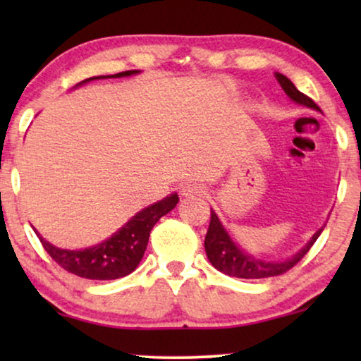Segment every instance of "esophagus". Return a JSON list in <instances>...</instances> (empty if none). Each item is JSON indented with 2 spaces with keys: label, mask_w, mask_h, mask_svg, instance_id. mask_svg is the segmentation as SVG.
I'll return each instance as SVG.
<instances>
[{
  "label": "esophagus",
  "mask_w": 361,
  "mask_h": 361,
  "mask_svg": "<svg viewBox=\"0 0 361 361\" xmlns=\"http://www.w3.org/2000/svg\"><path fill=\"white\" fill-rule=\"evenodd\" d=\"M204 194V187H202L199 182H185V184H182L180 187V195L182 197H187V199H190V197H195V195H202Z\"/></svg>",
  "instance_id": "1"
}]
</instances>
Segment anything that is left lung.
<instances>
[{
	"label": "left lung",
	"mask_w": 361,
	"mask_h": 361,
	"mask_svg": "<svg viewBox=\"0 0 361 361\" xmlns=\"http://www.w3.org/2000/svg\"><path fill=\"white\" fill-rule=\"evenodd\" d=\"M276 78H278L281 87H283V90L286 93H288L290 100L300 103V105L304 106L314 108V110H319V106L315 105L312 98H309L307 95H304L302 92H299L288 77L283 75V73H276ZM322 230L324 228H320L317 233L312 236V240L309 241L307 246H305L300 253L295 255L294 258L281 261V263H273V261H263L255 258V256H251L248 253H243V251L231 241L228 233H226L225 228L219 221V216L215 215V212L210 210V225L205 235V251L210 263L214 264L216 269L221 271V273L228 276H235V278L243 279L273 278V276H281L288 273L290 268H294V266L307 255L310 246L315 243V240L319 238Z\"/></svg>",
	"instance_id": "8db88e82"
}]
</instances>
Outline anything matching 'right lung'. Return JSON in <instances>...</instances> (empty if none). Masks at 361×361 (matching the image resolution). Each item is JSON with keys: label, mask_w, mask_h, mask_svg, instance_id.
I'll return each instance as SVG.
<instances>
[{"label": "right lung", "mask_w": 361, "mask_h": 361, "mask_svg": "<svg viewBox=\"0 0 361 361\" xmlns=\"http://www.w3.org/2000/svg\"><path fill=\"white\" fill-rule=\"evenodd\" d=\"M137 71H126L115 73V75L108 77H128L136 73ZM92 78H105V77H92ZM88 78V80H92ZM87 82V80H83ZM179 202L177 194H172L166 199H162L157 204L147 207L136 214L128 224L116 231L111 238L103 241V243L92 246L85 250H61L47 243L46 240L41 238L37 233L39 240L47 251L49 256L56 261V263L68 273L78 276V278L85 279H118L123 276L133 273L136 266L145 255L147 240L152 226L157 224L161 216L174 209Z\"/></svg>", "instance_id": "obj_1"}]
</instances>
